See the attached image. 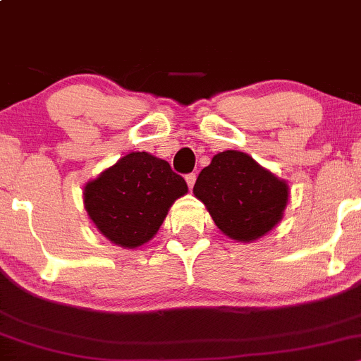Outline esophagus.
Segmentation results:
<instances>
[{"instance_id":"34e87169","label":"esophagus","mask_w":361,"mask_h":361,"mask_svg":"<svg viewBox=\"0 0 361 361\" xmlns=\"http://www.w3.org/2000/svg\"><path fill=\"white\" fill-rule=\"evenodd\" d=\"M185 180H187V185H188V187L193 188V185H195V180H197L195 173H190V174H187V176H185Z\"/></svg>"}]
</instances>
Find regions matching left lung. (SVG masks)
I'll return each mask as SVG.
<instances>
[{"label":"left lung","mask_w":361,"mask_h":361,"mask_svg":"<svg viewBox=\"0 0 361 361\" xmlns=\"http://www.w3.org/2000/svg\"><path fill=\"white\" fill-rule=\"evenodd\" d=\"M289 193L286 180L238 150L216 154L193 187L219 231L244 244L264 237L282 221Z\"/></svg>","instance_id":"left-lung-1"}]
</instances>
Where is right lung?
Masks as SVG:
<instances>
[{
    "mask_svg": "<svg viewBox=\"0 0 361 361\" xmlns=\"http://www.w3.org/2000/svg\"><path fill=\"white\" fill-rule=\"evenodd\" d=\"M187 192L168 162L149 152H130L85 185L82 200L105 238L136 249L155 237L174 200Z\"/></svg>",
    "mask_w": 361,
    "mask_h": 361,
    "instance_id": "1",
    "label": "right lung"
}]
</instances>
